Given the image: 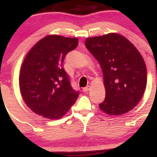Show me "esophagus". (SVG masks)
Here are the masks:
<instances>
[{"label":"esophagus","instance_id":"esophagus-1","mask_svg":"<svg viewBox=\"0 0 157 157\" xmlns=\"http://www.w3.org/2000/svg\"><path fill=\"white\" fill-rule=\"evenodd\" d=\"M90 88H90V86H87V87H85V88H83V91H84V92H88V91H89V90H90Z\"/></svg>","mask_w":157,"mask_h":157}]
</instances>
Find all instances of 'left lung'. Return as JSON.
<instances>
[{"label":"left lung","mask_w":157,"mask_h":157,"mask_svg":"<svg viewBox=\"0 0 157 157\" xmlns=\"http://www.w3.org/2000/svg\"><path fill=\"white\" fill-rule=\"evenodd\" d=\"M85 46L103 71L106 96L99 109L114 116L131 111L146 88L147 69L141 54L117 33L88 38Z\"/></svg>","instance_id":"obj_1"}]
</instances>
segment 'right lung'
Here are the masks:
<instances>
[{
  "label": "right lung",
  "mask_w": 157,
  "mask_h": 157,
  "mask_svg": "<svg viewBox=\"0 0 157 157\" xmlns=\"http://www.w3.org/2000/svg\"><path fill=\"white\" fill-rule=\"evenodd\" d=\"M78 45L77 38L50 35L35 43L20 68L19 85L26 105L35 114L58 119L69 111L79 96L70 85L63 62Z\"/></svg>",
  "instance_id": "1"
}]
</instances>
